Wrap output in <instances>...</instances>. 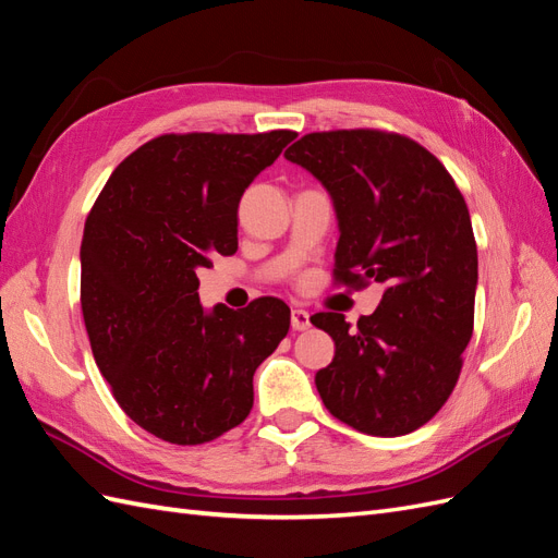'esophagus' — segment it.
Wrapping results in <instances>:
<instances>
[{"mask_svg":"<svg viewBox=\"0 0 558 558\" xmlns=\"http://www.w3.org/2000/svg\"><path fill=\"white\" fill-rule=\"evenodd\" d=\"M290 323H292V330L294 332H304V330H308V327H311V313L304 311V308H292Z\"/></svg>","mask_w":558,"mask_h":558,"instance_id":"obj_1","label":"esophagus"}]
</instances>
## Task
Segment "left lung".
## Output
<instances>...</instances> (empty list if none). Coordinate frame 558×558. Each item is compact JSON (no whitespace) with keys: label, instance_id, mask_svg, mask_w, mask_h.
I'll list each match as a JSON object with an SVG mask.
<instances>
[{"label":"left lung","instance_id":"8db88e82","mask_svg":"<svg viewBox=\"0 0 558 558\" xmlns=\"http://www.w3.org/2000/svg\"><path fill=\"white\" fill-rule=\"evenodd\" d=\"M335 199V282L387 284L373 316L311 323L335 339L316 375L325 408L369 436L415 432L446 405L474 335L478 254L450 171L417 141L381 130L313 132L284 150Z\"/></svg>","mask_w":558,"mask_h":558}]
</instances>
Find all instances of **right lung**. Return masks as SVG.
<instances>
[{
	"mask_svg": "<svg viewBox=\"0 0 558 558\" xmlns=\"http://www.w3.org/2000/svg\"><path fill=\"white\" fill-rule=\"evenodd\" d=\"M296 136L162 134L116 167L82 235L80 302L94 361L126 417L174 446L245 422L252 379L290 330V308L199 306L195 276L238 250L247 185Z\"/></svg>",
	"mask_w": 558,
	"mask_h": 558,
	"instance_id": "obj_1",
	"label": "right lung"
}]
</instances>
